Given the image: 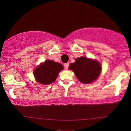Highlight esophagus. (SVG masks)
<instances>
[{"mask_svg": "<svg viewBox=\"0 0 131 131\" xmlns=\"http://www.w3.org/2000/svg\"><path fill=\"white\" fill-rule=\"evenodd\" d=\"M64 68H65L66 69H68V68H69V63H64Z\"/></svg>", "mask_w": 131, "mask_h": 131, "instance_id": "obj_1", "label": "esophagus"}]
</instances>
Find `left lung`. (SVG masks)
<instances>
[{"label": "left lung", "mask_w": 131, "mask_h": 131, "mask_svg": "<svg viewBox=\"0 0 131 131\" xmlns=\"http://www.w3.org/2000/svg\"><path fill=\"white\" fill-rule=\"evenodd\" d=\"M100 64L96 60L86 57L77 58L75 62L70 64L69 69L74 71L78 80L85 84L91 83L97 79L101 71Z\"/></svg>", "instance_id": "8db88e82"}]
</instances>
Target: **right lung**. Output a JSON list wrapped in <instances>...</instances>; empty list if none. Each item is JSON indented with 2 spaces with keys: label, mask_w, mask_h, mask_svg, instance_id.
<instances>
[{
  "label": "right lung",
  "mask_w": 131,
  "mask_h": 131,
  "mask_svg": "<svg viewBox=\"0 0 131 131\" xmlns=\"http://www.w3.org/2000/svg\"><path fill=\"white\" fill-rule=\"evenodd\" d=\"M63 69V67L60 63L47 60L35 69L34 77L37 82L49 85L55 82L59 73Z\"/></svg>",
  "instance_id": "add662e5"
}]
</instances>
